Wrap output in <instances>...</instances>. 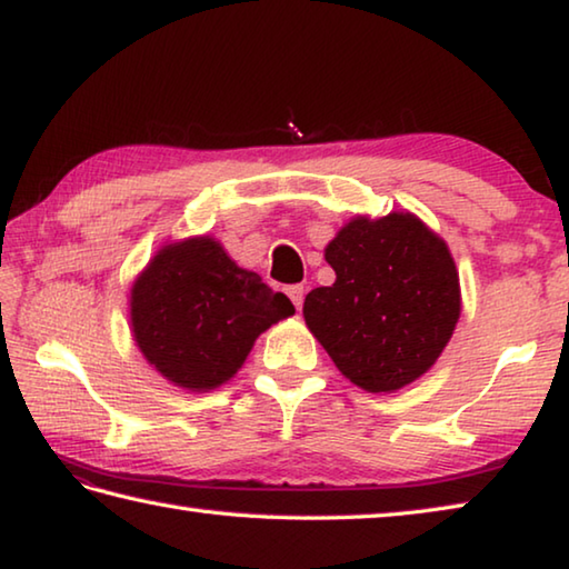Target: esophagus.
I'll list each match as a JSON object with an SVG mask.
<instances>
[{
	"label": "esophagus",
	"instance_id": "esophagus-1",
	"mask_svg": "<svg viewBox=\"0 0 569 569\" xmlns=\"http://www.w3.org/2000/svg\"><path fill=\"white\" fill-rule=\"evenodd\" d=\"M286 293H288V298H291L293 301V306H296V311H301V306H303V286L301 283H296V286H288L286 288Z\"/></svg>",
	"mask_w": 569,
	"mask_h": 569
}]
</instances>
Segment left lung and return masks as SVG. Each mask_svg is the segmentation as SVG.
<instances>
[{"instance_id":"obj_1","label":"left lung","mask_w":569,"mask_h":569,"mask_svg":"<svg viewBox=\"0 0 569 569\" xmlns=\"http://www.w3.org/2000/svg\"><path fill=\"white\" fill-rule=\"evenodd\" d=\"M333 286L313 288L303 319L336 369L363 391H397L427 373L461 311L449 248L417 216H356L326 246Z\"/></svg>"}]
</instances>
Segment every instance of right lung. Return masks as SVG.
<instances>
[{
	"instance_id": "add662e5",
	"label": "right lung",
	"mask_w": 569,
	"mask_h": 569,
	"mask_svg": "<svg viewBox=\"0 0 569 569\" xmlns=\"http://www.w3.org/2000/svg\"><path fill=\"white\" fill-rule=\"evenodd\" d=\"M293 303L236 266L216 238L162 246L130 291L138 349L168 381L210 391L233 379L258 336Z\"/></svg>"
}]
</instances>
